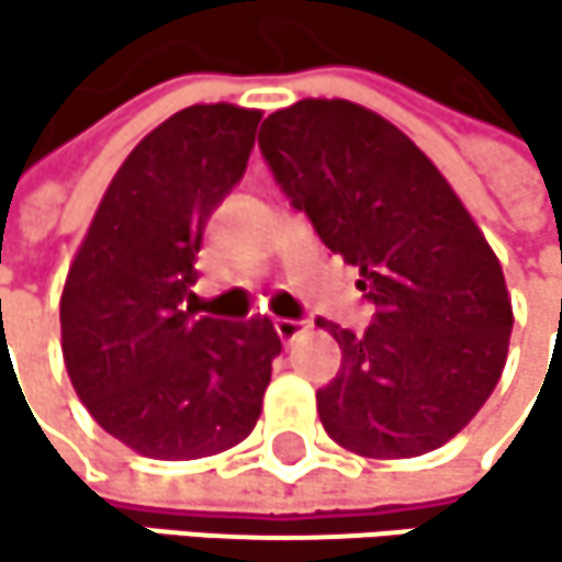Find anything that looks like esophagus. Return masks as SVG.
<instances>
[{"instance_id": "34e87169", "label": "esophagus", "mask_w": 562, "mask_h": 562, "mask_svg": "<svg viewBox=\"0 0 562 562\" xmlns=\"http://www.w3.org/2000/svg\"><path fill=\"white\" fill-rule=\"evenodd\" d=\"M272 327H276V334H279V340H283V344H293L296 337H303V334L310 330L303 319H286V316H283V319H276Z\"/></svg>"}]
</instances>
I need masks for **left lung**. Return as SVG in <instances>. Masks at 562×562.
Masks as SVG:
<instances>
[{"instance_id":"left-lung-1","label":"left lung","mask_w":562,"mask_h":562,"mask_svg":"<svg viewBox=\"0 0 562 562\" xmlns=\"http://www.w3.org/2000/svg\"><path fill=\"white\" fill-rule=\"evenodd\" d=\"M259 150L319 243L357 266L374 306L316 391L327 435L367 459H415L456 438L499 384L513 303L503 266L441 178L401 134L350 100H300L262 121Z\"/></svg>"}]
</instances>
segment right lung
<instances>
[{
  "mask_svg": "<svg viewBox=\"0 0 562 562\" xmlns=\"http://www.w3.org/2000/svg\"><path fill=\"white\" fill-rule=\"evenodd\" d=\"M259 117L195 103L150 131L106 188L63 286L67 374L93 422L147 459L239 445L283 350L266 316L225 323L191 310L205 225L243 181Z\"/></svg>",
  "mask_w": 562,
  "mask_h": 562,
  "instance_id": "add662e5",
  "label": "right lung"
}]
</instances>
